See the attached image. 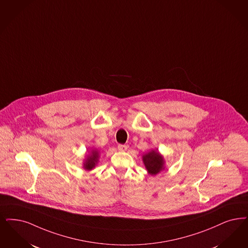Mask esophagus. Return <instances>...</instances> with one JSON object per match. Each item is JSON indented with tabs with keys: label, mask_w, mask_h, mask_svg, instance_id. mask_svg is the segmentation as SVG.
Listing matches in <instances>:
<instances>
[{
	"label": "esophagus",
	"mask_w": 248,
	"mask_h": 248,
	"mask_svg": "<svg viewBox=\"0 0 248 248\" xmlns=\"http://www.w3.org/2000/svg\"><path fill=\"white\" fill-rule=\"evenodd\" d=\"M118 149H119L120 151H125L127 149V146L120 144V145H118Z\"/></svg>",
	"instance_id": "1"
}]
</instances>
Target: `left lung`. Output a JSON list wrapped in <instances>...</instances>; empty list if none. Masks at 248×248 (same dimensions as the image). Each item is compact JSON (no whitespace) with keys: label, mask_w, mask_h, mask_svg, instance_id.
<instances>
[{"label":"left lung","mask_w":248,"mask_h":248,"mask_svg":"<svg viewBox=\"0 0 248 248\" xmlns=\"http://www.w3.org/2000/svg\"><path fill=\"white\" fill-rule=\"evenodd\" d=\"M143 162L145 164V167L147 169L148 172L151 175H156L160 172L162 170H164V159L162 155L159 154V151L151 150L147 154L143 155L142 157Z\"/></svg>","instance_id":"obj_1"}]
</instances>
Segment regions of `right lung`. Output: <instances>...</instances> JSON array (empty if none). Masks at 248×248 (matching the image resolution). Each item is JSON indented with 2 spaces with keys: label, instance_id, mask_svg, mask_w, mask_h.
<instances>
[{
  "label": "right lung",
  "instance_id": "right-lung-1",
  "mask_svg": "<svg viewBox=\"0 0 248 248\" xmlns=\"http://www.w3.org/2000/svg\"><path fill=\"white\" fill-rule=\"evenodd\" d=\"M99 151L97 149H92L91 153L87 157V159H85L84 163H83V168L87 170H90L96 166V164L98 163L99 160Z\"/></svg>",
  "mask_w": 248,
  "mask_h": 248
}]
</instances>
